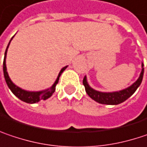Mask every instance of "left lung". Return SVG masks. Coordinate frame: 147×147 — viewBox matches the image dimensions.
<instances>
[{
	"label": "left lung",
	"instance_id": "8db88e82",
	"mask_svg": "<svg viewBox=\"0 0 147 147\" xmlns=\"http://www.w3.org/2000/svg\"><path fill=\"white\" fill-rule=\"evenodd\" d=\"M144 65H141L142 70L140 74L139 78L136 82H134L131 86L127 87L125 89H123L121 91L118 92H102L94 90L93 88L90 87L87 83V77L85 76L83 78V85L85 87V90L87 95L94 101L102 103V104H107V105H117L123 102L128 99L130 96L134 94V92L136 91V89L140 85L142 79H143V75H144Z\"/></svg>",
	"mask_w": 147,
	"mask_h": 147
}]
</instances>
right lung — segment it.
Segmentation results:
<instances>
[{
    "mask_svg": "<svg viewBox=\"0 0 147 147\" xmlns=\"http://www.w3.org/2000/svg\"><path fill=\"white\" fill-rule=\"evenodd\" d=\"M14 37V36H13ZM13 37L11 38V39L13 38ZM11 39L10 40V42L11 41ZM10 42L8 44V45L7 47V49H6V52H5V56H4V60H3V73H4V77H5V80H6V82H7V86L10 88V90L12 92V93L18 97L20 100L23 101L25 102H28V103H35V102H38L40 100H46L49 98H50L53 93L55 92V87L57 85V83L59 82V79H60V75L62 74V72L66 69L67 66H65L63 67L61 70H60V73L58 75V77L56 79V81L55 82V83L53 84V86L50 87V88H48L45 89L44 91H39V92H28V91H26V90H23L20 87H18V86H16L12 82L11 80L10 79L8 73L7 71V65H6V58H7V49L9 47L10 45Z\"/></svg>",
    "mask_w": 147,
    "mask_h": 147,
    "instance_id": "obj_1",
    "label": "right lung"
}]
</instances>
